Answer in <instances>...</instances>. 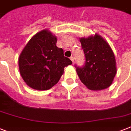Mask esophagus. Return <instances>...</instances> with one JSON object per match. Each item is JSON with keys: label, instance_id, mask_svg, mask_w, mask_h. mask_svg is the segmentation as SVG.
<instances>
[{"label": "esophagus", "instance_id": "1", "mask_svg": "<svg viewBox=\"0 0 131 131\" xmlns=\"http://www.w3.org/2000/svg\"><path fill=\"white\" fill-rule=\"evenodd\" d=\"M70 59L71 60V61L73 62V63L74 62V57H73V56H71V57L70 58Z\"/></svg>", "mask_w": 131, "mask_h": 131}]
</instances>
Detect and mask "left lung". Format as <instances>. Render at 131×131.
<instances>
[{
  "mask_svg": "<svg viewBox=\"0 0 131 131\" xmlns=\"http://www.w3.org/2000/svg\"><path fill=\"white\" fill-rule=\"evenodd\" d=\"M86 64L77 67L81 82L91 90H101L110 87L117 73L115 56L110 45L99 34L80 38Z\"/></svg>",
  "mask_w": 131,
  "mask_h": 131,
  "instance_id": "left-lung-1",
  "label": "left lung"
}]
</instances>
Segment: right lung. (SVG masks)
<instances>
[{
	"label": "right lung",
	"instance_id": "1",
	"mask_svg": "<svg viewBox=\"0 0 131 131\" xmlns=\"http://www.w3.org/2000/svg\"><path fill=\"white\" fill-rule=\"evenodd\" d=\"M57 38L48 29L35 34L26 45L18 58L21 78L37 90H49L57 84L65 67L72 64L56 46Z\"/></svg>",
	"mask_w": 131,
	"mask_h": 131
}]
</instances>
